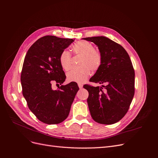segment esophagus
<instances>
[{"instance_id":"1","label":"esophagus","mask_w":158,"mask_h":158,"mask_svg":"<svg viewBox=\"0 0 158 158\" xmlns=\"http://www.w3.org/2000/svg\"><path fill=\"white\" fill-rule=\"evenodd\" d=\"M78 86H79V88L81 89L82 88V86H83V85H82V83H78Z\"/></svg>"}]
</instances>
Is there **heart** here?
Segmentation results:
<instances>
[{
    "label": "heart",
    "instance_id": "1",
    "mask_svg": "<svg viewBox=\"0 0 158 158\" xmlns=\"http://www.w3.org/2000/svg\"><path fill=\"white\" fill-rule=\"evenodd\" d=\"M75 54L81 56L78 67L73 68L67 73V79L70 82L79 83L85 82L90 75L91 70L96 71L101 66L102 57L101 52L95 49L92 44L87 41H79L72 47ZM60 63L61 67L69 70L72 66V57L71 53L64 50L60 56Z\"/></svg>",
    "mask_w": 158,
    "mask_h": 158
}]
</instances>
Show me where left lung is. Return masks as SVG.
Instances as JSON below:
<instances>
[{
  "label": "left lung",
  "mask_w": 158,
  "mask_h": 158,
  "mask_svg": "<svg viewBox=\"0 0 158 158\" xmlns=\"http://www.w3.org/2000/svg\"><path fill=\"white\" fill-rule=\"evenodd\" d=\"M97 45L102 57L101 66L89 81L102 87L85 85L87 102L96 122L110 125L128 111L135 95V70L129 54L120 44L104 36L82 38Z\"/></svg>",
  "instance_id": "1"
}]
</instances>
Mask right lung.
Returning <instances> with one entry per match:
<instances>
[{
	"label": "right lung",
	"mask_w": 158,
	"mask_h": 158,
	"mask_svg": "<svg viewBox=\"0 0 158 158\" xmlns=\"http://www.w3.org/2000/svg\"><path fill=\"white\" fill-rule=\"evenodd\" d=\"M73 41L45 36L31 45L25 57L20 77L22 94L29 110L45 123L57 124L67 118L79 90L74 82L52 88L53 82L61 85L65 81L60 56Z\"/></svg>",
	"instance_id": "right-lung-1"
}]
</instances>
